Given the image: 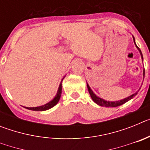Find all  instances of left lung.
Listing matches in <instances>:
<instances>
[{"label":"left lung","instance_id":"left-lung-1","mask_svg":"<svg viewBox=\"0 0 150 150\" xmlns=\"http://www.w3.org/2000/svg\"><path fill=\"white\" fill-rule=\"evenodd\" d=\"M134 43H135L134 38ZM136 46H137V45H136ZM137 48L138 49L139 51H140V55H141V57H142V59H143L142 52H141L140 50L138 48V47H137ZM144 74H145V71H144ZM87 87H88V92H89L90 95H91V98H92V100H94V102H95V103H96L97 104H98V105L103 106V107H118V106L122 105V104H125V103H126V102L128 101L129 100H131V99H132L134 96H135V95H137V93H134V94H133L132 95H131V96L126 98L122 99V100H118V101H107V100H104V99L100 98H98V96H96V95H95V94L94 93L93 91H92V90L90 88V87H89V86L88 85V83H87Z\"/></svg>","mask_w":150,"mask_h":150}]
</instances>
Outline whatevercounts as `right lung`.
I'll list each match as a JSON object with an SVG mask.
<instances>
[{
    "label": "right lung",
    "mask_w": 150,
    "mask_h": 150,
    "mask_svg": "<svg viewBox=\"0 0 150 150\" xmlns=\"http://www.w3.org/2000/svg\"><path fill=\"white\" fill-rule=\"evenodd\" d=\"M62 80L61 82L60 85H59V90H58V92H57L56 95L54 98V99L52 100H51L50 102L47 103V104H44L43 106H40V107H25L26 109L30 110H35V111H43V110H49L52 107H53L55 104H57V103L59 102V99H60L61 97V94H62Z\"/></svg>",
    "instance_id": "obj_1"
}]
</instances>
